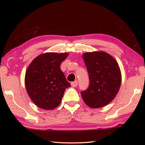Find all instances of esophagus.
Here are the masks:
<instances>
[{"instance_id": "1", "label": "esophagus", "mask_w": 145, "mask_h": 145, "mask_svg": "<svg viewBox=\"0 0 145 145\" xmlns=\"http://www.w3.org/2000/svg\"><path fill=\"white\" fill-rule=\"evenodd\" d=\"M77 85H78V82L77 81H74V82H71V86L72 87H76Z\"/></svg>"}]
</instances>
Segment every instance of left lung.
<instances>
[{
  "label": "left lung",
  "mask_w": 145,
  "mask_h": 145,
  "mask_svg": "<svg viewBox=\"0 0 145 145\" xmlns=\"http://www.w3.org/2000/svg\"><path fill=\"white\" fill-rule=\"evenodd\" d=\"M89 75L90 84L81 92L85 104L91 108H102L112 102L120 90L121 73L118 62L104 51L82 55Z\"/></svg>",
  "instance_id": "obj_1"
}]
</instances>
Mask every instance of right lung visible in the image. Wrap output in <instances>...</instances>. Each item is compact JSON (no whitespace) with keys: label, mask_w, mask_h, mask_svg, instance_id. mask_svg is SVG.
I'll use <instances>...</instances> for the list:
<instances>
[{"label":"right lung","mask_w":145,"mask_h":145,"mask_svg":"<svg viewBox=\"0 0 145 145\" xmlns=\"http://www.w3.org/2000/svg\"><path fill=\"white\" fill-rule=\"evenodd\" d=\"M67 53H45L33 59L25 74L27 94L37 107L53 110L61 104L67 88L71 86L61 70Z\"/></svg>","instance_id":"add662e5"}]
</instances>
